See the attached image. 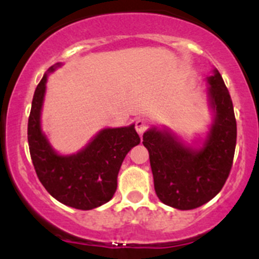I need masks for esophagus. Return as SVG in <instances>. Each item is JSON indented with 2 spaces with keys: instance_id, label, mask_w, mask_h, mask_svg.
<instances>
[{
  "instance_id": "34e87169",
  "label": "esophagus",
  "mask_w": 259,
  "mask_h": 259,
  "mask_svg": "<svg viewBox=\"0 0 259 259\" xmlns=\"http://www.w3.org/2000/svg\"><path fill=\"white\" fill-rule=\"evenodd\" d=\"M135 129H137L138 134L143 135L145 133V130L148 129V121L145 119H138L135 121Z\"/></svg>"
}]
</instances>
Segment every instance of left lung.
<instances>
[{"instance_id":"obj_1","label":"left lung","mask_w":259,"mask_h":259,"mask_svg":"<svg viewBox=\"0 0 259 259\" xmlns=\"http://www.w3.org/2000/svg\"><path fill=\"white\" fill-rule=\"evenodd\" d=\"M208 82L215 119L202 149L183 145L168 132L150 129L143 135L156 195L164 204L180 210L194 209L213 199L233 165L237 142L233 103L218 70Z\"/></svg>"}]
</instances>
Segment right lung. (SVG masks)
Instances as JSON below:
<instances>
[{"label":"right lung","instance_id":"right-lung-1","mask_svg":"<svg viewBox=\"0 0 259 259\" xmlns=\"http://www.w3.org/2000/svg\"><path fill=\"white\" fill-rule=\"evenodd\" d=\"M54 70L52 66L49 71ZM46 80L44 75L33 94L27 125L28 148L37 178L62 204L81 210L100 207L113 198L122 160L140 143L139 135L134 125L104 129L83 150L74 155H59L40 127Z\"/></svg>","mask_w":259,"mask_h":259}]
</instances>
